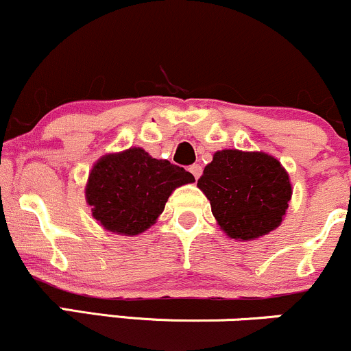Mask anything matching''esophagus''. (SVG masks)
Returning a JSON list of instances; mask_svg holds the SVG:
<instances>
[{
	"label": "esophagus",
	"mask_w": 351,
	"mask_h": 351,
	"mask_svg": "<svg viewBox=\"0 0 351 351\" xmlns=\"http://www.w3.org/2000/svg\"><path fill=\"white\" fill-rule=\"evenodd\" d=\"M189 171H191L193 176H195V178L198 180L199 176H201V173H203V167H201L199 163H195V165H191V167H189Z\"/></svg>",
	"instance_id": "esophagus-1"
}]
</instances>
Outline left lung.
Masks as SVG:
<instances>
[{
	"label": "left lung",
	"mask_w": 351,
	"mask_h": 351,
	"mask_svg": "<svg viewBox=\"0 0 351 351\" xmlns=\"http://www.w3.org/2000/svg\"><path fill=\"white\" fill-rule=\"evenodd\" d=\"M198 186L223 231L243 241L279 226L292 196L287 171L263 152H216Z\"/></svg>",
	"instance_id": "obj_1"
}]
</instances>
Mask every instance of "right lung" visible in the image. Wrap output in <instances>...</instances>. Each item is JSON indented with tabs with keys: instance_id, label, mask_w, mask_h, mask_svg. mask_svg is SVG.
I'll use <instances>...</instances> for the list:
<instances>
[{
	"instance_id": "add662e5",
	"label": "right lung",
	"mask_w": 351,
	"mask_h": 351,
	"mask_svg": "<svg viewBox=\"0 0 351 351\" xmlns=\"http://www.w3.org/2000/svg\"><path fill=\"white\" fill-rule=\"evenodd\" d=\"M193 181L195 176L178 165L152 158L142 148H128L94 165L86 198L104 228L135 236L162 215L173 189Z\"/></svg>"
}]
</instances>
